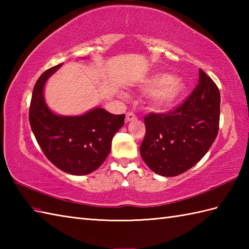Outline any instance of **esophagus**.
<instances>
[{"label":"esophagus","mask_w":249,"mask_h":249,"mask_svg":"<svg viewBox=\"0 0 249 249\" xmlns=\"http://www.w3.org/2000/svg\"><path fill=\"white\" fill-rule=\"evenodd\" d=\"M135 120H137V116L133 112L126 113V118H125L126 122H131V121H135Z\"/></svg>","instance_id":"esophagus-1"}]
</instances>
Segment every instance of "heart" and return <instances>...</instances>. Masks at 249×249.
<instances>
[{"mask_svg":"<svg viewBox=\"0 0 249 249\" xmlns=\"http://www.w3.org/2000/svg\"><path fill=\"white\" fill-rule=\"evenodd\" d=\"M141 88L152 92L150 104L156 110H168L178 105L187 91L186 83L168 73H155L142 82Z\"/></svg>","mask_w":249,"mask_h":249,"instance_id":"b5f03b06","label":"heart"}]
</instances>
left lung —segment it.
I'll use <instances>...</instances> for the list:
<instances>
[{"label":"left lung","mask_w":249,"mask_h":249,"mask_svg":"<svg viewBox=\"0 0 249 249\" xmlns=\"http://www.w3.org/2000/svg\"><path fill=\"white\" fill-rule=\"evenodd\" d=\"M220 94L217 86L199 71L198 86L176 110L144 118L145 136L140 155L152 171L176 177L194 167L218 133Z\"/></svg>","instance_id":"1"}]
</instances>
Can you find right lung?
Segmentation results:
<instances>
[{
    "mask_svg": "<svg viewBox=\"0 0 249 249\" xmlns=\"http://www.w3.org/2000/svg\"><path fill=\"white\" fill-rule=\"evenodd\" d=\"M59 64L36 81L30 106V124L46 157L62 171L86 176L102 166L111 150L113 136L124 125V114L95 107L81 115H60L47 106L44 89Z\"/></svg>",
    "mask_w": 249,
    "mask_h": 249,
    "instance_id": "right-lung-1",
    "label": "right lung"
}]
</instances>
